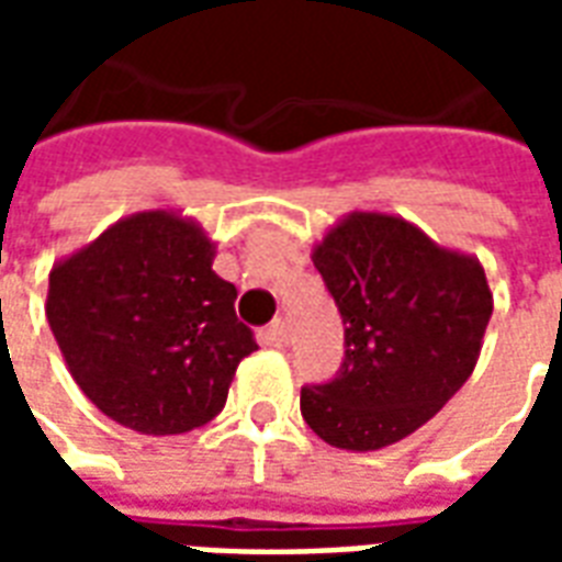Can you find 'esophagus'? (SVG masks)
Returning <instances> with one entry per match:
<instances>
[{"mask_svg":"<svg viewBox=\"0 0 562 562\" xmlns=\"http://www.w3.org/2000/svg\"><path fill=\"white\" fill-rule=\"evenodd\" d=\"M285 340H289V330H285V322H282V318H277V322H270V328H268V342H270V346H285Z\"/></svg>","mask_w":562,"mask_h":562,"instance_id":"1","label":"esophagus"}]
</instances>
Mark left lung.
<instances>
[{
	"instance_id": "1",
	"label": "left lung",
	"mask_w": 562,
	"mask_h": 562,
	"mask_svg": "<svg viewBox=\"0 0 562 562\" xmlns=\"http://www.w3.org/2000/svg\"><path fill=\"white\" fill-rule=\"evenodd\" d=\"M346 325V361L301 389V415L328 446L379 451L434 418L482 355L494 294L482 261L394 213L352 210L313 246Z\"/></svg>"
}]
</instances>
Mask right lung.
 <instances>
[{"mask_svg": "<svg viewBox=\"0 0 562 562\" xmlns=\"http://www.w3.org/2000/svg\"><path fill=\"white\" fill-rule=\"evenodd\" d=\"M213 258L216 244L192 216L159 207L116 220L50 268V330L108 418L173 436L222 413L237 364L258 346Z\"/></svg>", "mask_w": 562, "mask_h": 562, "instance_id": "obj_1", "label": "right lung"}]
</instances>
